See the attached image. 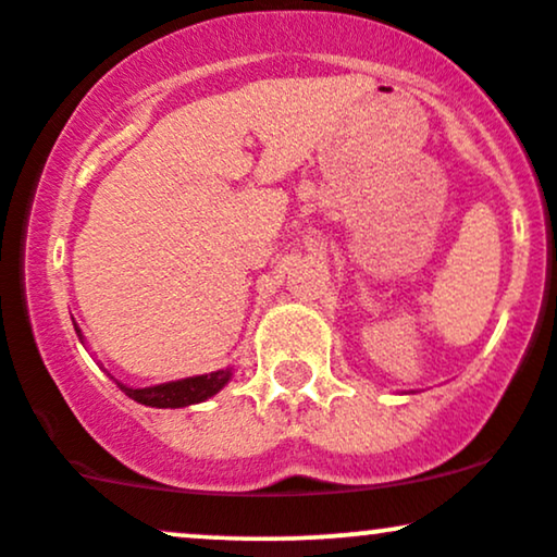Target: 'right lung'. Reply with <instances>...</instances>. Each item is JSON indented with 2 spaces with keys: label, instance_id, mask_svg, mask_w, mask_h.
Instances as JSON below:
<instances>
[{
  "label": "right lung",
  "instance_id": "add662e5",
  "mask_svg": "<svg viewBox=\"0 0 557 557\" xmlns=\"http://www.w3.org/2000/svg\"><path fill=\"white\" fill-rule=\"evenodd\" d=\"M75 335H78V341L86 345V337H83L78 324H75ZM230 380H233V367L216 369V372H209V374L185 376V380L162 382V385H151V387H131V385H123V382H117V380H114V385L123 389L127 398L140 403V406L185 408V406H194V403L209 400L212 395L220 393V389L225 387Z\"/></svg>",
  "mask_w": 557,
  "mask_h": 557
}]
</instances>
